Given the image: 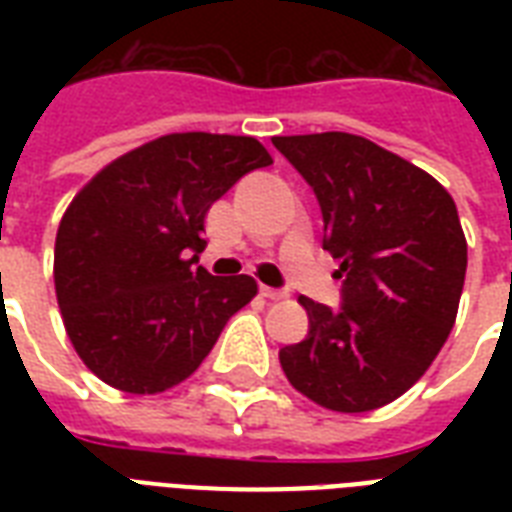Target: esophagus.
Wrapping results in <instances>:
<instances>
[{
    "label": "esophagus",
    "mask_w": 512,
    "mask_h": 512,
    "mask_svg": "<svg viewBox=\"0 0 512 512\" xmlns=\"http://www.w3.org/2000/svg\"><path fill=\"white\" fill-rule=\"evenodd\" d=\"M260 295H263V297H268V300H284V297H287V289L260 287Z\"/></svg>",
    "instance_id": "1"
}]
</instances>
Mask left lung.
<instances>
[{
	"label": "left lung",
	"mask_w": 512,
	"mask_h": 512,
	"mask_svg": "<svg viewBox=\"0 0 512 512\" xmlns=\"http://www.w3.org/2000/svg\"><path fill=\"white\" fill-rule=\"evenodd\" d=\"M313 188L340 308L300 297L305 340L279 350L303 396L332 412L396 401L433 364L457 319L468 244L436 177L348 132L273 138Z\"/></svg>",
	"instance_id": "1"
}]
</instances>
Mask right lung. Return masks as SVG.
Listing matches in <instances>:
<instances>
[{
    "label": "right lung",
    "instance_id": "1",
    "mask_svg": "<svg viewBox=\"0 0 512 512\" xmlns=\"http://www.w3.org/2000/svg\"><path fill=\"white\" fill-rule=\"evenodd\" d=\"M273 164L247 135L175 132L119 156L76 193L55 239V295L90 372L124 393L191 377L252 276L199 263L204 217L241 177Z\"/></svg>",
    "mask_w": 512,
    "mask_h": 512
}]
</instances>
